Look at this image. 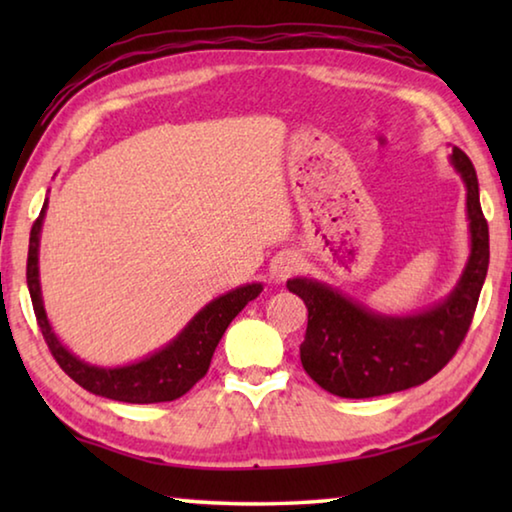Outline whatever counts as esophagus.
I'll return each instance as SVG.
<instances>
[{
	"label": "esophagus",
	"instance_id": "esophagus-1",
	"mask_svg": "<svg viewBox=\"0 0 512 512\" xmlns=\"http://www.w3.org/2000/svg\"><path fill=\"white\" fill-rule=\"evenodd\" d=\"M302 268V259L296 253H282L273 264V277L275 280H287L293 273H298Z\"/></svg>",
	"mask_w": 512,
	"mask_h": 512
}]
</instances>
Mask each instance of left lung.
Returning a JSON list of instances; mask_svg holds the SVG:
<instances>
[{"label":"left lung","instance_id":"obj_1","mask_svg":"<svg viewBox=\"0 0 512 512\" xmlns=\"http://www.w3.org/2000/svg\"><path fill=\"white\" fill-rule=\"evenodd\" d=\"M449 164L465 185L470 255L454 289L413 314H381L332 284L291 277L287 289L307 305L300 361L327 393L363 400L420 386L447 366L470 329L490 262L479 180L467 155L452 146Z\"/></svg>","mask_w":512,"mask_h":512}]
</instances>
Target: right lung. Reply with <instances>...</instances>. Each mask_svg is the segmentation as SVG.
Returning a JSON list of instances; mask_svg holds the SVG:
<instances>
[{
  "mask_svg": "<svg viewBox=\"0 0 512 512\" xmlns=\"http://www.w3.org/2000/svg\"><path fill=\"white\" fill-rule=\"evenodd\" d=\"M47 207L49 198H45V205H42L38 221L33 223L31 228L27 284L40 332L45 336L58 366L63 368L76 384L83 386L85 391L99 397H108V400L128 404H155L183 397L198 379L205 377L207 368H210L212 354L216 350V345H219L223 332L232 323V318H235L250 300H255L259 293L264 291V284H241V287L223 293V296L214 298L212 302H207V305L198 311V314L189 320L169 343H164L162 348L153 350L142 359L124 363V366H97V363H88L81 357H76V354L58 339V334L54 332V327H51L47 318L45 300H42L40 235Z\"/></svg>",
  "mask_w": 512,
  "mask_h": 512,
  "instance_id": "add662e5",
  "label": "right lung"
}]
</instances>
